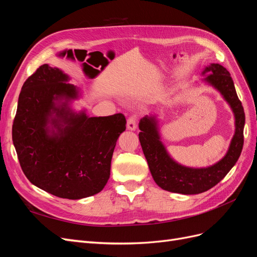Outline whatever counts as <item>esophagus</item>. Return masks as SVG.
Instances as JSON below:
<instances>
[{"mask_svg": "<svg viewBox=\"0 0 257 257\" xmlns=\"http://www.w3.org/2000/svg\"><path fill=\"white\" fill-rule=\"evenodd\" d=\"M126 126H127V128L131 130V131H135V130H136V127H137V116H136V115L132 114V115L128 116Z\"/></svg>", "mask_w": 257, "mask_h": 257, "instance_id": "obj_1", "label": "esophagus"}]
</instances>
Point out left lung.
Wrapping results in <instances>:
<instances>
[{
    "label": "left lung",
    "instance_id": "8db88e82",
    "mask_svg": "<svg viewBox=\"0 0 257 257\" xmlns=\"http://www.w3.org/2000/svg\"><path fill=\"white\" fill-rule=\"evenodd\" d=\"M210 73L205 80L221 92L235 113L236 131L226 155L216 164L207 168H189L179 165L169 157L160 141L154 116H145L139 122V142L155 183L163 190L173 193L199 194L213 188L236 164L243 147L245 115L242 104L229 72L220 64L206 67L203 74Z\"/></svg>",
    "mask_w": 257,
    "mask_h": 257
}]
</instances>
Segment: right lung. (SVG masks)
I'll list each match as a JSON object with an SVG mask.
<instances>
[{
  "instance_id": "right-lung-1",
  "label": "right lung",
  "mask_w": 257,
  "mask_h": 257,
  "mask_svg": "<svg viewBox=\"0 0 257 257\" xmlns=\"http://www.w3.org/2000/svg\"><path fill=\"white\" fill-rule=\"evenodd\" d=\"M97 73L92 68L90 76ZM67 80L61 69L48 64L29 77L18 99L13 142L31 183L54 196L80 199L104 189L126 120L122 113L88 116L73 112L68 102L78 97V89Z\"/></svg>"
}]
</instances>
